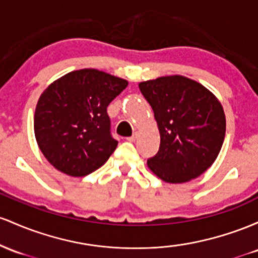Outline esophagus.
<instances>
[{"instance_id":"1","label":"esophagus","mask_w":258,"mask_h":258,"mask_svg":"<svg viewBox=\"0 0 258 258\" xmlns=\"http://www.w3.org/2000/svg\"><path fill=\"white\" fill-rule=\"evenodd\" d=\"M137 139H138V134H137V133H135V134L133 135V137H129V138H126V140L130 141V143H134V141L137 140Z\"/></svg>"}]
</instances>
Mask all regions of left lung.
Here are the masks:
<instances>
[{
  "label": "left lung",
  "mask_w": 258,
  "mask_h": 258,
  "mask_svg": "<svg viewBox=\"0 0 258 258\" xmlns=\"http://www.w3.org/2000/svg\"><path fill=\"white\" fill-rule=\"evenodd\" d=\"M152 107L161 135L160 150L147 166L163 181L179 184L212 166L225 137L221 102L204 85L181 75L139 84Z\"/></svg>",
  "instance_id": "1"
}]
</instances>
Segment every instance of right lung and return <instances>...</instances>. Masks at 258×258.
I'll return each instance as SVG.
<instances>
[{"instance_id": "right-lung-1", "label": "right lung", "mask_w": 258, "mask_h": 258, "mask_svg": "<svg viewBox=\"0 0 258 258\" xmlns=\"http://www.w3.org/2000/svg\"><path fill=\"white\" fill-rule=\"evenodd\" d=\"M128 82L97 69L63 75L37 101L34 130L40 150L59 172L85 176L114 152L107 107Z\"/></svg>"}]
</instances>
